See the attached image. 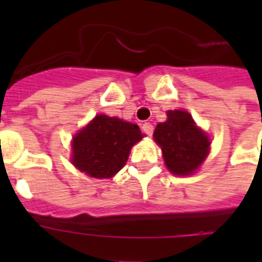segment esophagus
<instances>
[{"label":"esophagus","mask_w":262,"mask_h":262,"mask_svg":"<svg viewBox=\"0 0 262 262\" xmlns=\"http://www.w3.org/2000/svg\"><path fill=\"white\" fill-rule=\"evenodd\" d=\"M143 132L147 136H152V133H154V126H152V123H149V122L144 123V125H143Z\"/></svg>","instance_id":"1"}]
</instances>
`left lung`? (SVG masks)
Masks as SVG:
<instances>
[{
  "label": "left lung",
  "mask_w": 262,
  "mask_h": 262,
  "mask_svg": "<svg viewBox=\"0 0 262 262\" xmlns=\"http://www.w3.org/2000/svg\"><path fill=\"white\" fill-rule=\"evenodd\" d=\"M154 137L162 148L166 166L175 175L193 174L207 158L211 144L190 114L182 110L168 111L167 121L156 126Z\"/></svg>",
  "instance_id": "1"
}]
</instances>
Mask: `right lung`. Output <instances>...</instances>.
<instances>
[{"mask_svg": "<svg viewBox=\"0 0 262 262\" xmlns=\"http://www.w3.org/2000/svg\"><path fill=\"white\" fill-rule=\"evenodd\" d=\"M143 139L136 123L96 115L73 139V164L94 178H110L126 164L130 148Z\"/></svg>", "mask_w": 262, "mask_h": 262, "instance_id": "obj_1", "label": "right lung"}]
</instances>
